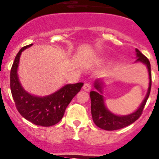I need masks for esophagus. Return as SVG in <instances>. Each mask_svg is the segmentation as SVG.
<instances>
[{"label": "esophagus", "instance_id": "esophagus-1", "mask_svg": "<svg viewBox=\"0 0 159 159\" xmlns=\"http://www.w3.org/2000/svg\"><path fill=\"white\" fill-rule=\"evenodd\" d=\"M83 89L86 91H89L91 89V84L90 83H85L83 87Z\"/></svg>", "mask_w": 159, "mask_h": 159}]
</instances>
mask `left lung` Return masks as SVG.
<instances>
[{
	"label": "left lung",
	"instance_id": "left-lung-1",
	"mask_svg": "<svg viewBox=\"0 0 159 159\" xmlns=\"http://www.w3.org/2000/svg\"><path fill=\"white\" fill-rule=\"evenodd\" d=\"M136 62H141L146 65L149 73V87H148V93H147L145 98L139 106V108L133 113L129 115L120 116L111 113L108 109L106 107L104 102V98L102 95V85L103 83L100 80H97L94 82V88L97 91H92L90 92V97L91 101V115L94 123L98 127L102 129L107 131H113L117 129H123L128 125H131L136 121L142 114L144 106L146 105L148 98L151 92V64L149 60L144 56L138 49H136Z\"/></svg>",
	"mask_w": 159,
	"mask_h": 159
}]
</instances>
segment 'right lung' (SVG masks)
Wrapping results in <instances>:
<instances>
[{"label": "right lung", "mask_w": 159, "mask_h": 159, "mask_svg": "<svg viewBox=\"0 0 159 159\" xmlns=\"http://www.w3.org/2000/svg\"><path fill=\"white\" fill-rule=\"evenodd\" d=\"M31 46H23L16 56L10 72L11 95L22 116L36 125L49 127L61 120L67 106L80 91L84 84H66L53 94L45 97H38L27 92L20 84L17 70L22 52Z\"/></svg>", "instance_id": "1"}]
</instances>
